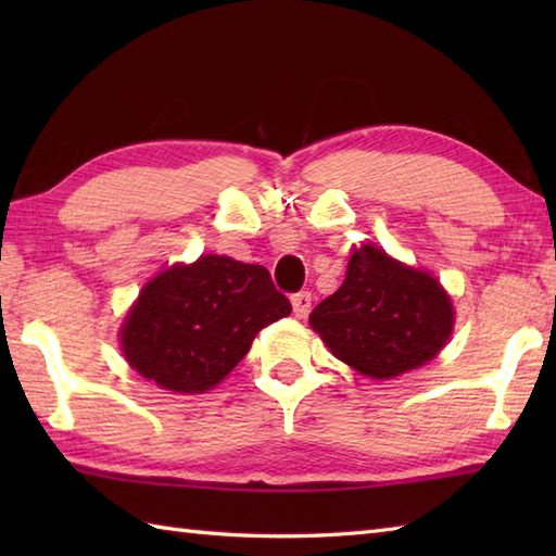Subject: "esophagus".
I'll list each match as a JSON object with an SVG mask.
<instances>
[{
	"label": "esophagus",
	"mask_w": 556,
	"mask_h": 556,
	"mask_svg": "<svg viewBox=\"0 0 556 556\" xmlns=\"http://www.w3.org/2000/svg\"><path fill=\"white\" fill-rule=\"evenodd\" d=\"M291 305L296 317H308L311 308H313V293L311 291H299L291 296Z\"/></svg>",
	"instance_id": "1"
}]
</instances>
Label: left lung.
I'll list each match as a JSON object with an SVG mask.
<instances>
[{
    "instance_id": "8db88e82",
    "label": "left lung",
    "mask_w": 556,
    "mask_h": 556,
    "mask_svg": "<svg viewBox=\"0 0 556 556\" xmlns=\"http://www.w3.org/2000/svg\"><path fill=\"white\" fill-rule=\"evenodd\" d=\"M311 327L356 372L392 380L444 349L454 308L430 271L365 243L351 255L344 285L311 313Z\"/></svg>"
}]
</instances>
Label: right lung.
I'll return each instance as SVG.
<instances>
[{
	"mask_svg": "<svg viewBox=\"0 0 556 556\" xmlns=\"http://www.w3.org/2000/svg\"><path fill=\"white\" fill-rule=\"evenodd\" d=\"M289 313L263 265L200 255L148 281L122 325V351L146 380L200 394L241 363L260 329Z\"/></svg>",
	"mask_w": 556,
	"mask_h": 556,
	"instance_id": "obj_1",
	"label": "right lung"
}]
</instances>
